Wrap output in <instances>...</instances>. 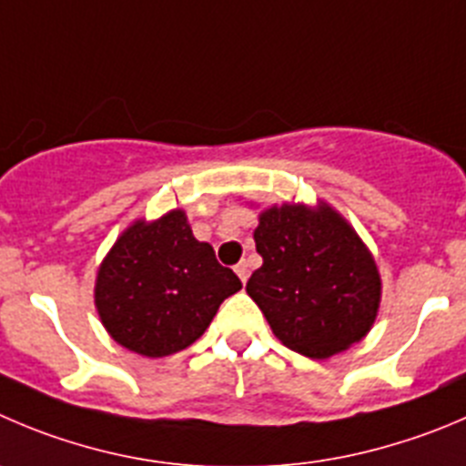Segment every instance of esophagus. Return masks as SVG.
I'll return each mask as SVG.
<instances>
[{"mask_svg":"<svg viewBox=\"0 0 466 466\" xmlns=\"http://www.w3.org/2000/svg\"><path fill=\"white\" fill-rule=\"evenodd\" d=\"M236 274H238V277H240V281L245 283L247 279H249V265H247L245 260H242V263H238L236 265Z\"/></svg>","mask_w":466,"mask_h":466,"instance_id":"34e87169","label":"esophagus"}]
</instances>
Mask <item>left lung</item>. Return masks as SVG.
I'll use <instances>...</instances> for the list:
<instances>
[{"instance_id":"left-lung-1","label":"left lung","mask_w":466,"mask_h":466,"mask_svg":"<svg viewBox=\"0 0 466 466\" xmlns=\"http://www.w3.org/2000/svg\"><path fill=\"white\" fill-rule=\"evenodd\" d=\"M254 240L263 265L247 292L286 348L329 359L369 334L382 279L366 242L339 210L325 201L263 208Z\"/></svg>"}]
</instances>
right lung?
Listing matches in <instances>:
<instances>
[{
  "label": "right lung",
  "instance_id": "obj_1",
  "mask_svg": "<svg viewBox=\"0 0 466 466\" xmlns=\"http://www.w3.org/2000/svg\"><path fill=\"white\" fill-rule=\"evenodd\" d=\"M242 288L198 242L183 208L132 221L97 268L93 302L107 334L130 352L169 357L201 339L226 297Z\"/></svg>",
  "mask_w": 466,
  "mask_h": 466
}]
</instances>
